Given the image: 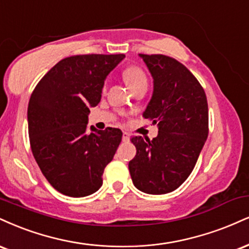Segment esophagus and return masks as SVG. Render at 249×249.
<instances>
[{"label": "esophagus", "instance_id": "esophagus-1", "mask_svg": "<svg viewBox=\"0 0 249 249\" xmlns=\"http://www.w3.org/2000/svg\"><path fill=\"white\" fill-rule=\"evenodd\" d=\"M130 140V133L127 132H123V142H127Z\"/></svg>", "mask_w": 249, "mask_h": 249}]
</instances>
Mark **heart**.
Here are the masks:
<instances>
[{
	"instance_id": "b5f03b06",
	"label": "heart",
	"mask_w": 249,
	"mask_h": 249,
	"mask_svg": "<svg viewBox=\"0 0 249 249\" xmlns=\"http://www.w3.org/2000/svg\"><path fill=\"white\" fill-rule=\"evenodd\" d=\"M123 79L131 90H134L140 86H147L146 74L137 66H130V67L125 68L123 71Z\"/></svg>"
}]
</instances>
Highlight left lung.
I'll list each match as a JSON object with an SVG mask.
<instances>
[{"label":"left lung","mask_w":249,"mask_h":249,"mask_svg":"<svg viewBox=\"0 0 249 249\" xmlns=\"http://www.w3.org/2000/svg\"><path fill=\"white\" fill-rule=\"evenodd\" d=\"M153 77V94L142 117L158 124V136L131 139L137 154L128 162L134 187L145 194L172 193L193 172L209 134L204 89L178 60L139 54Z\"/></svg>","instance_id":"8db88e82"}]
</instances>
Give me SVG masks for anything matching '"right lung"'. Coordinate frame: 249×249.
I'll list each match as a JSON object with an SVG mask.
<instances>
[{
    "mask_svg": "<svg viewBox=\"0 0 249 249\" xmlns=\"http://www.w3.org/2000/svg\"><path fill=\"white\" fill-rule=\"evenodd\" d=\"M124 54L62 59L39 81L28 107L32 153L59 193L85 197L102 187L104 168L122 142L119 128L88 130L90 107L100 103L104 81Z\"/></svg>",
    "mask_w": 249,
    "mask_h": 249,
    "instance_id": "right-lung-1",
    "label": "right lung"
}]
</instances>
